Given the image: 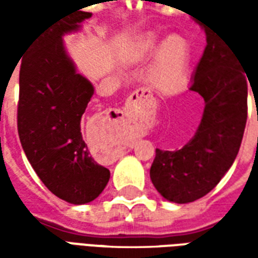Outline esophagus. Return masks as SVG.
I'll return each instance as SVG.
<instances>
[{
    "instance_id": "obj_1",
    "label": "esophagus",
    "mask_w": 258,
    "mask_h": 258,
    "mask_svg": "<svg viewBox=\"0 0 258 258\" xmlns=\"http://www.w3.org/2000/svg\"><path fill=\"white\" fill-rule=\"evenodd\" d=\"M142 98H146V99H153L151 91L146 90V88H138V90L133 92V95H131V101L127 102V107L131 106V103L135 102L134 99H142Z\"/></svg>"
}]
</instances>
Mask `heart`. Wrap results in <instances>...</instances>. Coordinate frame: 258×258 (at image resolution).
Here are the masks:
<instances>
[{"label": "heart", "mask_w": 258, "mask_h": 258, "mask_svg": "<svg viewBox=\"0 0 258 258\" xmlns=\"http://www.w3.org/2000/svg\"><path fill=\"white\" fill-rule=\"evenodd\" d=\"M152 68V81L159 90H171L186 74L189 63V44L179 34H171L163 40L156 34L140 37L130 48V58L142 60L156 53Z\"/></svg>", "instance_id": "1"}]
</instances>
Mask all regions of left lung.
Instances as JSON below:
<instances>
[{
    "instance_id": "obj_1",
    "label": "left lung",
    "mask_w": 258,
    "mask_h": 258,
    "mask_svg": "<svg viewBox=\"0 0 258 258\" xmlns=\"http://www.w3.org/2000/svg\"><path fill=\"white\" fill-rule=\"evenodd\" d=\"M202 29L207 44L189 90L205 99L203 117L186 145L156 149L151 167L157 192L179 205L203 198L221 181L236 159L247 118V74L242 60L216 31Z\"/></svg>"
}]
</instances>
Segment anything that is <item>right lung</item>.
Returning <instances> with one entry per match:
<instances>
[{
	"label": "right lung",
	"instance_id": "add662e5",
	"mask_svg": "<svg viewBox=\"0 0 258 258\" xmlns=\"http://www.w3.org/2000/svg\"><path fill=\"white\" fill-rule=\"evenodd\" d=\"M90 12L74 11L31 38L19 74L18 131L27 160L59 199L85 205L96 199L110 171L95 162L81 134V117L94 85L77 72L63 37L83 29Z\"/></svg>",
	"mask_w": 258,
	"mask_h": 258
}]
</instances>
